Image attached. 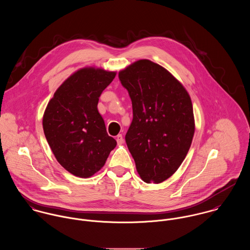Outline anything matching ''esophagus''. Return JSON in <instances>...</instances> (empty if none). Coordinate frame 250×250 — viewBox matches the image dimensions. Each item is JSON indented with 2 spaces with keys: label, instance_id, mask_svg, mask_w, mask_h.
Here are the masks:
<instances>
[{
  "label": "esophagus",
  "instance_id": "obj_1",
  "mask_svg": "<svg viewBox=\"0 0 250 250\" xmlns=\"http://www.w3.org/2000/svg\"><path fill=\"white\" fill-rule=\"evenodd\" d=\"M116 142H117V144H118V145L122 144L123 142H124V140H123V136H122V135H118V136H116Z\"/></svg>",
  "mask_w": 250,
  "mask_h": 250
}]
</instances>
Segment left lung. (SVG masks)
Returning <instances> with one entry per match:
<instances>
[{
	"label": "left lung",
	"instance_id": "left-lung-1",
	"mask_svg": "<svg viewBox=\"0 0 250 250\" xmlns=\"http://www.w3.org/2000/svg\"><path fill=\"white\" fill-rule=\"evenodd\" d=\"M128 90L133 120L125 140L145 183H162L185 160L195 131L190 96L165 67L140 60L120 70Z\"/></svg>",
	"mask_w": 250,
	"mask_h": 250
}]
</instances>
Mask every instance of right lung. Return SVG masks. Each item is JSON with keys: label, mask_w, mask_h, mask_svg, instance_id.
<instances>
[{"label": "right lung", "mask_w": 250, "mask_h": 250, "mask_svg": "<svg viewBox=\"0 0 250 250\" xmlns=\"http://www.w3.org/2000/svg\"><path fill=\"white\" fill-rule=\"evenodd\" d=\"M116 71L85 66L71 74L45 108L42 125L60 165L74 176L89 178L106 164L116 141L98 111L101 93Z\"/></svg>", "instance_id": "1"}]
</instances>
